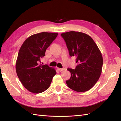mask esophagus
I'll list each match as a JSON object with an SVG mask.
<instances>
[{"mask_svg": "<svg viewBox=\"0 0 121 121\" xmlns=\"http://www.w3.org/2000/svg\"><path fill=\"white\" fill-rule=\"evenodd\" d=\"M57 69H58V70L60 71H64V70H65V68H63V69H61V68H57Z\"/></svg>", "mask_w": 121, "mask_h": 121, "instance_id": "esophagus-1", "label": "esophagus"}]
</instances>
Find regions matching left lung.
I'll use <instances>...</instances> for the list:
<instances>
[{
    "instance_id": "8db88e82",
    "label": "left lung",
    "mask_w": 121,
    "mask_h": 121,
    "mask_svg": "<svg viewBox=\"0 0 121 121\" xmlns=\"http://www.w3.org/2000/svg\"><path fill=\"white\" fill-rule=\"evenodd\" d=\"M71 56L76 58L75 69H68L70 78L66 81L69 88L85 92L93 87L102 72L103 58L92 38L85 33L70 31L62 33Z\"/></svg>"
}]
</instances>
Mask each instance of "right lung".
Returning a JSON list of instances; mask_svg holds the SVG:
<instances>
[{"instance_id": "obj_1", "label": "right lung", "mask_w": 121, "mask_h": 121, "mask_svg": "<svg viewBox=\"0 0 121 121\" xmlns=\"http://www.w3.org/2000/svg\"><path fill=\"white\" fill-rule=\"evenodd\" d=\"M58 33L42 32L28 37L20 48L15 64L17 75L25 88L34 94L45 91L49 87L55 69L41 64L47 48Z\"/></svg>"}]
</instances>
